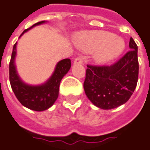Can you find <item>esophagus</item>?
Masks as SVG:
<instances>
[{"instance_id": "esophagus-1", "label": "esophagus", "mask_w": 150, "mask_h": 150, "mask_svg": "<svg viewBox=\"0 0 150 150\" xmlns=\"http://www.w3.org/2000/svg\"><path fill=\"white\" fill-rule=\"evenodd\" d=\"M82 58L81 57H77L74 59V64H82Z\"/></svg>"}]
</instances>
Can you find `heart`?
I'll return each instance as SVG.
<instances>
[{
	"label": "heart",
	"instance_id": "heart-1",
	"mask_svg": "<svg viewBox=\"0 0 150 150\" xmlns=\"http://www.w3.org/2000/svg\"><path fill=\"white\" fill-rule=\"evenodd\" d=\"M76 44L81 48L95 52V58L99 63H106L118 57L125 49L122 38L106 31H92L81 34L76 39Z\"/></svg>",
	"mask_w": 150,
	"mask_h": 150
}]
</instances>
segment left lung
Segmentation results:
<instances>
[{
  "mask_svg": "<svg viewBox=\"0 0 150 150\" xmlns=\"http://www.w3.org/2000/svg\"><path fill=\"white\" fill-rule=\"evenodd\" d=\"M129 50L110 66L87 65L84 91L93 105L102 109H112L125 104L137 85L139 74L138 47L130 38Z\"/></svg>",
  "mask_w": 150,
  "mask_h": 150,
  "instance_id": "obj_1",
  "label": "left lung"
}]
</instances>
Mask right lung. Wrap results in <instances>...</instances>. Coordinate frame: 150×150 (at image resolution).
<instances>
[{
    "instance_id": "1",
    "label": "right lung",
    "mask_w": 150,
    "mask_h": 150,
    "mask_svg": "<svg viewBox=\"0 0 150 150\" xmlns=\"http://www.w3.org/2000/svg\"><path fill=\"white\" fill-rule=\"evenodd\" d=\"M45 23V21H41L35 23L28 29L24 30L20 37L32 28ZM16 46L17 42L13 47L10 62V82L11 88L16 98L24 107L39 112L46 110L50 108L57 100L60 81L71 68V60L69 59H64L58 62L53 74L45 83L37 86L28 85L22 81L16 70Z\"/></svg>"
}]
</instances>
